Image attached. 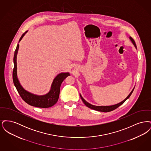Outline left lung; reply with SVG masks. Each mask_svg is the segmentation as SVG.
Masks as SVG:
<instances>
[{"label":"left lung","instance_id":"left-lung-1","mask_svg":"<svg viewBox=\"0 0 151 151\" xmlns=\"http://www.w3.org/2000/svg\"><path fill=\"white\" fill-rule=\"evenodd\" d=\"M129 39H130V40L131 41V42L134 44V45L135 46V47L136 49H137V45H136V43L135 42V41L134 40V39H133L132 37H129ZM134 88H135V87H134V89L132 90V91H131V93L129 94V95L124 100L122 101V102H119V103H118V104H115V105H111V106H95V105H92V104L88 103V102H86V101L82 97V96H81L80 94V97H81V100L83 101V102H84V104L86 105L87 107H88V108H90V109L95 110H97V111H102V112H109V111H113V110L116 109V108H118L119 106H121L129 98V97H130V96L131 95L132 93L133 92Z\"/></svg>","mask_w":151,"mask_h":151}]
</instances>
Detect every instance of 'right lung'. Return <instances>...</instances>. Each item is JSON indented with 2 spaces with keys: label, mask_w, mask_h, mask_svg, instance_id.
<instances>
[{
  "label": "right lung",
  "mask_w": 151,
  "mask_h": 151,
  "mask_svg": "<svg viewBox=\"0 0 151 151\" xmlns=\"http://www.w3.org/2000/svg\"><path fill=\"white\" fill-rule=\"evenodd\" d=\"M27 32H25L21 38L19 40V41H21L22 38ZM19 45L17 44L16 49L14 51V68L13 70V81L14 83V86L16 87L18 93L21 96L22 99L31 106H35L37 108H50L54 105L57 102L59 99V93H60V88L62 83L67 76H70V74L68 72L65 73H60L58 74L54 80L50 91L46 94L43 96H38L36 94L30 93L25 90L18 80L17 76V62H16V57L17 54L19 50Z\"/></svg>",
  "instance_id": "right-lung-1"
}]
</instances>
